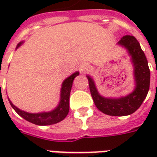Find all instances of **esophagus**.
Here are the masks:
<instances>
[{"label": "esophagus", "mask_w": 157, "mask_h": 157, "mask_svg": "<svg viewBox=\"0 0 157 157\" xmlns=\"http://www.w3.org/2000/svg\"><path fill=\"white\" fill-rule=\"evenodd\" d=\"M89 69H90V66L88 65V64H86V63H82V65H80V71L81 72H86V71H88Z\"/></svg>", "instance_id": "esophagus-1"}]
</instances>
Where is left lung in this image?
Listing matches in <instances>:
<instances>
[{"label": "left lung", "instance_id": "1", "mask_svg": "<svg viewBox=\"0 0 157 157\" xmlns=\"http://www.w3.org/2000/svg\"><path fill=\"white\" fill-rule=\"evenodd\" d=\"M118 44L126 48L131 57L135 84L134 91L124 97L105 98L100 95L93 79L88 75L86 77L92 99L101 112L111 116H126L135 113L146 98L150 88L151 73L145 53L134 36H124L118 42Z\"/></svg>", "mask_w": 157, "mask_h": 157}]
</instances>
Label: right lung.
Masks as SVG:
<instances>
[{
  "mask_svg": "<svg viewBox=\"0 0 157 157\" xmlns=\"http://www.w3.org/2000/svg\"><path fill=\"white\" fill-rule=\"evenodd\" d=\"M22 44L23 42H20L17 45L16 49L18 48ZM77 75H79V71H75L63 82L61 89H60V99H59V104L55 109L49 112H42L37 113H28L22 111L18 108H17L15 105H13V103L8 98L9 102L12 107V109H14L19 115L30 123L37 125H42V126L57 124L59 122L62 121L68 114L69 109H70V94L71 91L73 81Z\"/></svg>",
  "mask_w": 157,
  "mask_h": 157,
  "instance_id": "add662e5",
  "label": "right lung"
}]
</instances>
